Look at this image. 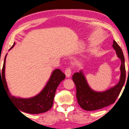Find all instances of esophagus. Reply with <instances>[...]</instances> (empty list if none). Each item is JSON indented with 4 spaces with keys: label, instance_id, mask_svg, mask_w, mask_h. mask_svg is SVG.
<instances>
[{
    "label": "esophagus",
    "instance_id": "obj_1",
    "mask_svg": "<svg viewBox=\"0 0 129 129\" xmlns=\"http://www.w3.org/2000/svg\"><path fill=\"white\" fill-rule=\"evenodd\" d=\"M71 73H72V70H71V67H67L66 69V71H65V74H66V77H69L71 75Z\"/></svg>",
    "mask_w": 129,
    "mask_h": 129
}]
</instances>
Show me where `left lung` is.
<instances>
[{
	"instance_id": "left-lung-1",
	"label": "left lung",
	"mask_w": 129,
	"mask_h": 129,
	"mask_svg": "<svg viewBox=\"0 0 129 129\" xmlns=\"http://www.w3.org/2000/svg\"><path fill=\"white\" fill-rule=\"evenodd\" d=\"M112 47L116 51L117 57L121 60L120 79L119 82L114 87L104 92H95L89 86L82 71L73 75L72 80L76 87L77 102L84 110L88 111L99 110L114 104L124 85L126 73L123 52L115 40L113 42Z\"/></svg>"
}]
</instances>
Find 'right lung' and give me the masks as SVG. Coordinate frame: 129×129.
Returning <instances> with one entry per match:
<instances>
[{"label":"right lung","instance_id":"add662e5","mask_svg":"<svg viewBox=\"0 0 129 129\" xmlns=\"http://www.w3.org/2000/svg\"><path fill=\"white\" fill-rule=\"evenodd\" d=\"M14 44H14V45L10 49H11L14 47ZM6 55L5 57L4 62L1 74L0 69V84L1 81L3 82L2 84H4V88L12 103L15 107H17L20 111L28 113V114H40V113L45 112L50 110V108L52 107L55 91H56L57 87L59 85L60 83L66 78L65 74L60 69L54 70L47 85L42 90V92L37 95L28 99L17 98L10 95L6 81L5 67H6ZM1 77L2 78H1Z\"/></svg>","mask_w":129,"mask_h":129}]
</instances>
